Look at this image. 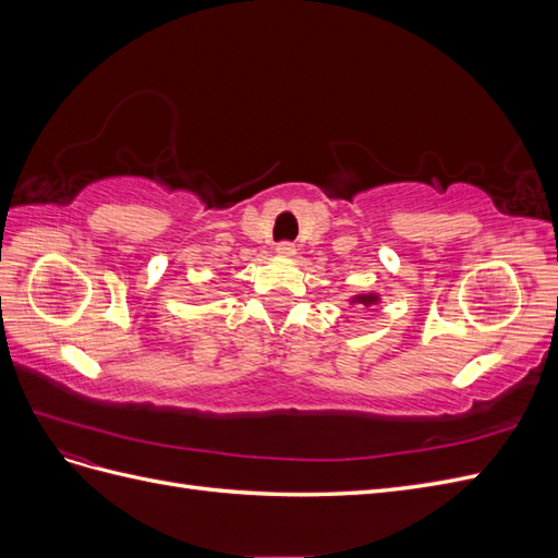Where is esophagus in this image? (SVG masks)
I'll use <instances>...</instances> for the list:
<instances>
[{
    "label": "esophagus",
    "mask_w": 558,
    "mask_h": 558,
    "mask_svg": "<svg viewBox=\"0 0 558 558\" xmlns=\"http://www.w3.org/2000/svg\"><path fill=\"white\" fill-rule=\"evenodd\" d=\"M277 253L281 258H291V256H295V244L281 242V244H277Z\"/></svg>",
    "instance_id": "esophagus-1"
}]
</instances>
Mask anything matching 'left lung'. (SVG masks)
Returning <instances> with one entry per match:
<instances>
[{
  "label": "left lung",
  "mask_w": 558,
  "mask_h": 558,
  "mask_svg": "<svg viewBox=\"0 0 558 558\" xmlns=\"http://www.w3.org/2000/svg\"><path fill=\"white\" fill-rule=\"evenodd\" d=\"M377 302H379L377 293H363V295H353L349 300V305H365V307H369V305H377Z\"/></svg>",
  "instance_id": "left-lung-1"
}]
</instances>
